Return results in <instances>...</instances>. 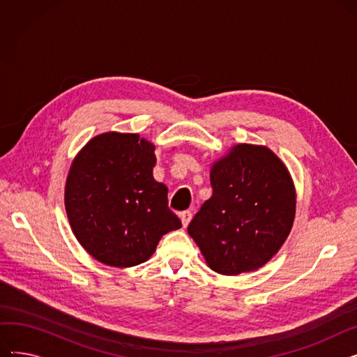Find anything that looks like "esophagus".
<instances>
[{"label": "esophagus", "mask_w": 357, "mask_h": 357, "mask_svg": "<svg viewBox=\"0 0 357 357\" xmlns=\"http://www.w3.org/2000/svg\"><path fill=\"white\" fill-rule=\"evenodd\" d=\"M191 220H192V213L191 211L181 213V221H182V226L183 227H188V224H190Z\"/></svg>", "instance_id": "34e87169"}]
</instances>
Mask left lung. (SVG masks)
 <instances>
[{"label":"left lung","mask_w":357,"mask_h":357,"mask_svg":"<svg viewBox=\"0 0 357 357\" xmlns=\"http://www.w3.org/2000/svg\"><path fill=\"white\" fill-rule=\"evenodd\" d=\"M213 197L188 226L205 264L221 275L266 265L288 238L296 192L285 163L266 146L240 143L211 165Z\"/></svg>","instance_id":"1"}]
</instances>
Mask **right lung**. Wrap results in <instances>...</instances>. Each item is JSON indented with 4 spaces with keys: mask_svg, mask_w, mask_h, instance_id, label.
<instances>
[{
    "mask_svg": "<svg viewBox=\"0 0 357 357\" xmlns=\"http://www.w3.org/2000/svg\"><path fill=\"white\" fill-rule=\"evenodd\" d=\"M155 144L136 133L92 137L75 156L65 183V208L79 245L114 268L146 261L163 234L182 227L155 181Z\"/></svg>",
    "mask_w": 357,
    "mask_h": 357,
    "instance_id": "1",
    "label": "right lung"
}]
</instances>
